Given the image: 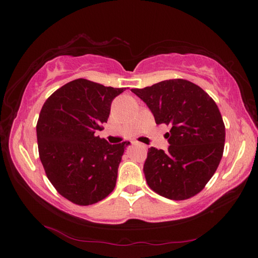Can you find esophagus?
<instances>
[{"instance_id": "34e87169", "label": "esophagus", "mask_w": 258, "mask_h": 258, "mask_svg": "<svg viewBox=\"0 0 258 258\" xmlns=\"http://www.w3.org/2000/svg\"><path fill=\"white\" fill-rule=\"evenodd\" d=\"M133 145H137V142H133ZM142 147H143V148H146L145 146H142Z\"/></svg>"}]
</instances>
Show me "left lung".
<instances>
[{
    "instance_id": "8db88e82",
    "label": "left lung",
    "mask_w": 258,
    "mask_h": 258,
    "mask_svg": "<svg viewBox=\"0 0 258 258\" xmlns=\"http://www.w3.org/2000/svg\"><path fill=\"white\" fill-rule=\"evenodd\" d=\"M155 117L171 126L167 151L150 148L143 166L146 181L165 198L194 197L211 180L222 159L225 126L216 103L198 85L168 80L132 89Z\"/></svg>"
}]
</instances>
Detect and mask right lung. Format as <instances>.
Returning <instances> with one entry per match:
<instances>
[{
	"instance_id": "1",
	"label": "right lung",
	"mask_w": 258,
	"mask_h": 258,
	"mask_svg": "<svg viewBox=\"0 0 258 258\" xmlns=\"http://www.w3.org/2000/svg\"><path fill=\"white\" fill-rule=\"evenodd\" d=\"M124 91L78 78L43 104L36 125L42 165L52 185L74 204H95L115 189L130 142L110 145L94 133L107 123L112 100Z\"/></svg>"
}]
</instances>
